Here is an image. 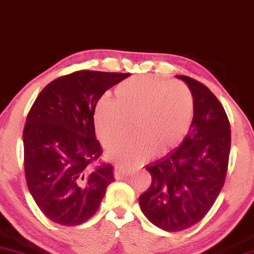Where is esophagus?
<instances>
[{
	"label": "esophagus",
	"mask_w": 254,
	"mask_h": 254,
	"mask_svg": "<svg viewBox=\"0 0 254 254\" xmlns=\"http://www.w3.org/2000/svg\"><path fill=\"white\" fill-rule=\"evenodd\" d=\"M130 174V169L126 168V166L120 165V164H116L115 165V177L116 178H124Z\"/></svg>",
	"instance_id": "esophagus-1"
}]
</instances>
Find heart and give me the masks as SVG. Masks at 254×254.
<instances>
[{
    "instance_id": "1",
    "label": "heart",
    "mask_w": 254,
    "mask_h": 254,
    "mask_svg": "<svg viewBox=\"0 0 254 254\" xmlns=\"http://www.w3.org/2000/svg\"><path fill=\"white\" fill-rule=\"evenodd\" d=\"M115 100L104 96L95 110L98 138L113 159L135 165L177 146L189 130L195 98L189 85L151 76H135L120 83Z\"/></svg>"
}]
</instances>
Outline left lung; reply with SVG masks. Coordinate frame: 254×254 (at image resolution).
Returning <instances> with one entry per match:
<instances>
[{
    "label": "left lung",
    "mask_w": 254,
    "mask_h": 254,
    "mask_svg": "<svg viewBox=\"0 0 254 254\" xmlns=\"http://www.w3.org/2000/svg\"><path fill=\"white\" fill-rule=\"evenodd\" d=\"M178 77L195 98L192 122L180 147L146 166L152 184L139 197L145 216L168 232L192 227L207 215L225 184L231 152V124L222 104L201 82Z\"/></svg>",
    "instance_id": "left-lung-1"
}]
</instances>
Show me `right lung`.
I'll return each mask as SVG.
<instances>
[{"mask_svg": "<svg viewBox=\"0 0 254 254\" xmlns=\"http://www.w3.org/2000/svg\"><path fill=\"white\" fill-rule=\"evenodd\" d=\"M129 76L74 71L49 83L33 103L23 128L25 176L35 203L51 221H88L115 181L112 164L101 162L94 114L104 92Z\"/></svg>", "mask_w": 254, "mask_h": 254, "instance_id": "1", "label": "right lung"}]
</instances>
